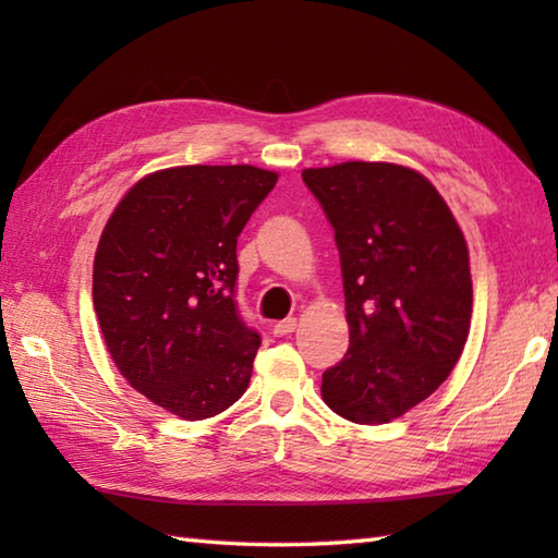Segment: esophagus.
Here are the masks:
<instances>
[{
  "instance_id": "1",
  "label": "esophagus",
  "mask_w": 558,
  "mask_h": 558,
  "mask_svg": "<svg viewBox=\"0 0 558 558\" xmlns=\"http://www.w3.org/2000/svg\"><path fill=\"white\" fill-rule=\"evenodd\" d=\"M294 328H298V318H286V322H278L276 326H272V336H276V338L290 336Z\"/></svg>"
}]
</instances>
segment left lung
I'll use <instances>...</instances> for the list:
<instances>
[{"mask_svg": "<svg viewBox=\"0 0 558 558\" xmlns=\"http://www.w3.org/2000/svg\"><path fill=\"white\" fill-rule=\"evenodd\" d=\"M302 180L336 230L350 326L322 396L350 422L386 424L429 398L465 348V236L434 184L402 165L352 160Z\"/></svg>", "mask_w": 558, "mask_h": 558, "instance_id": "left-lung-1", "label": "left lung"}]
</instances>
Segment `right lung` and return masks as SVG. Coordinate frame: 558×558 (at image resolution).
<instances>
[{
  "instance_id": "1",
  "label": "right lung",
  "mask_w": 558,
  "mask_h": 558,
  "mask_svg": "<svg viewBox=\"0 0 558 558\" xmlns=\"http://www.w3.org/2000/svg\"><path fill=\"white\" fill-rule=\"evenodd\" d=\"M278 182L252 165H184L136 182L93 260V306L117 369L182 420L228 410L260 336L236 310V236Z\"/></svg>"
}]
</instances>
